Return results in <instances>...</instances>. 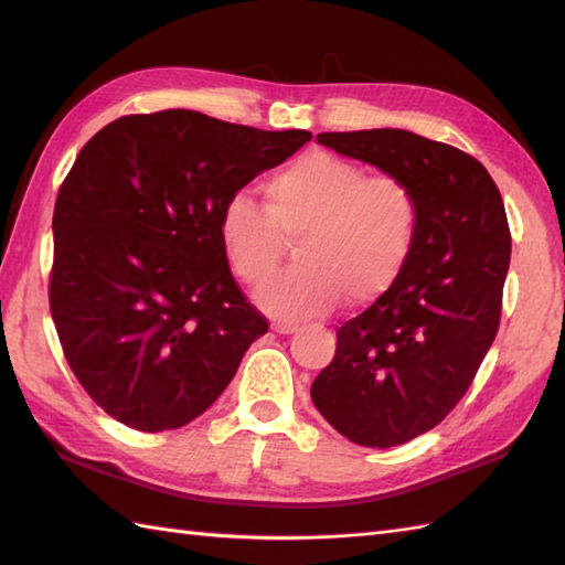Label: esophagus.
<instances>
[{"mask_svg":"<svg viewBox=\"0 0 565 565\" xmlns=\"http://www.w3.org/2000/svg\"><path fill=\"white\" fill-rule=\"evenodd\" d=\"M271 330L279 332V334H294V332L298 330V322H291V320H276L274 326H271Z\"/></svg>","mask_w":565,"mask_h":565,"instance_id":"1","label":"esophagus"}]
</instances>
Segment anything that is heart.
Segmentation results:
<instances>
[{
  "label": "heart",
  "instance_id": "b5f03b06",
  "mask_svg": "<svg viewBox=\"0 0 565 565\" xmlns=\"http://www.w3.org/2000/svg\"><path fill=\"white\" fill-rule=\"evenodd\" d=\"M264 209L245 194L225 201L218 235L243 284L257 286L279 269L286 243L296 267L257 291L276 318H318L338 303H366L401 279L419 231L413 186L395 174H366L362 164L313 150L262 184Z\"/></svg>",
  "mask_w": 565,
  "mask_h": 565
}]
</instances>
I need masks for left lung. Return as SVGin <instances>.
<instances>
[{"mask_svg":"<svg viewBox=\"0 0 565 565\" xmlns=\"http://www.w3.org/2000/svg\"><path fill=\"white\" fill-rule=\"evenodd\" d=\"M318 142L405 179L419 203L401 279L338 330L332 362L310 386L342 437L398 447L454 411L495 340L512 249L505 206L486 167L447 142L401 128Z\"/></svg>","mask_w":565,"mask_h":565,"instance_id":"left-lung-1","label":"left lung"}]
</instances>
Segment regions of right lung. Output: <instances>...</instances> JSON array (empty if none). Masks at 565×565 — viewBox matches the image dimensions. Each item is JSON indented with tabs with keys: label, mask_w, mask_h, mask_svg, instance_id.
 I'll return each instance as SVG.
<instances>
[{
	"label": "right lung",
	"mask_w": 565,
	"mask_h": 565,
	"mask_svg": "<svg viewBox=\"0 0 565 565\" xmlns=\"http://www.w3.org/2000/svg\"><path fill=\"white\" fill-rule=\"evenodd\" d=\"M313 138L199 111L121 116L77 154L53 211L51 316L72 374L140 431L189 425L269 322L221 247L225 201Z\"/></svg>",
	"instance_id": "obj_1"
}]
</instances>
